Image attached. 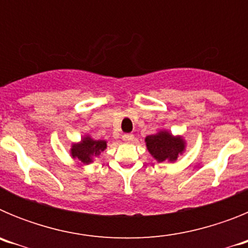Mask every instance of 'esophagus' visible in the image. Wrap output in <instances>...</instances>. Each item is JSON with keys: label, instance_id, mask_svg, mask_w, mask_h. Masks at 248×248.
<instances>
[{"label": "esophagus", "instance_id": "34e87169", "mask_svg": "<svg viewBox=\"0 0 248 248\" xmlns=\"http://www.w3.org/2000/svg\"><path fill=\"white\" fill-rule=\"evenodd\" d=\"M122 138L125 143H131V141L134 140V135L133 134H124Z\"/></svg>", "mask_w": 248, "mask_h": 248}]
</instances>
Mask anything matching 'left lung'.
<instances>
[{
	"mask_svg": "<svg viewBox=\"0 0 248 248\" xmlns=\"http://www.w3.org/2000/svg\"><path fill=\"white\" fill-rule=\"evenodd\" d=\"M146 148L151 156L161 161H170L174 163L179 155L185 151V140L183 137H174L166 130H160L159 133L148 135L145 138Z\"/></svg>",
	"mask_w": 248,
	"mask_h": 248,
	"instance_id": "obj_1",
	"label": "left lung"
}]
</instances>
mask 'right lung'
Masks as SVG:
<instances>
[{"mask_svg": "<svg viewBox=\"0 0 248 248\" xmlns=\"http://www.w3.org/2000/svg\"><path fill=\"white\" fill-rule=\"evenodd\" d=\"M105 149H107L105 140H94L91 137H84L80 143L72 145L71 155L77 161L88 165L93 161V157L100 155V153Z\"/></svg>", "mask_w": 248, "mask_h": 248, "instance_id": "right-lung-1", "label": "right lung"}]
</instances>
